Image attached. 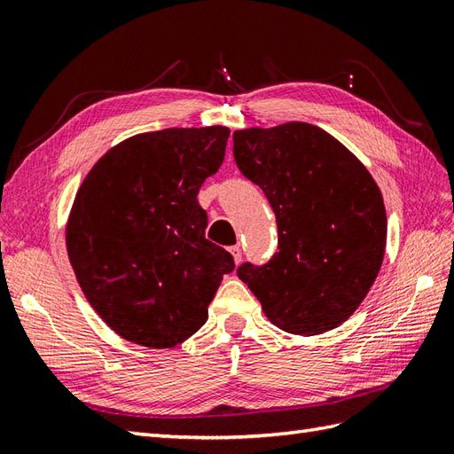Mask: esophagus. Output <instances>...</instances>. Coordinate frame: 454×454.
Instances as JSON below:
<instances>
[{
	"label": "esophagus",
	"mask_w": 454,
	"mask_h": 454,
	"mask_svg": "<svg viewBox=\"0 0 454 454\" xmlns=\"http://www.w3.org/2000/svg\"><path fill=\"white\" fill-rule=\"evenodd\" d=\"M228 251L231 253V257H234V262H236V264H239V262H241V249H239V246L230 247Z\"/></svg>",
	"instance_id": "esophagus-1"
}]
</instances>
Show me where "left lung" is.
I'll use <instances>...</instances> for the list:
<instances>
[{
  "label": "left lung",
  "instance_id": "1",
  "mask_svg": "<svg viewBox=\"0 0 454 454\" xmlns=\"http://www.w3.org/2000/svg\"><path fill=\"white\" fill-rule=\"evenodd\" d=\"M234 159L278 223V253L262 266L243 262L239 280L287 333L338 328L383 262L387 216L378 184L343 144L307 122L238 130Z\"/></svg>",
  "mask_w": 454,
  "mask_h": 454
}]
</instances>
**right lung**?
Masks as SVG:
<instances>
[{
	"label": "right lung",
	"instance_id": "right-lung-1",
	"mask_svg": "<svg viewBox=\"0 0 454 454\" xmlns=\"http://www.w3.org/2000/svg\"><path fill=\"white\" fill-rule=\"evenodd\" d=\"M228 136L226 126L132 136L80 185L67 223L68 261L90 305L126 341H185L234 270L231 254L205 238L197 201L223 165Z\"/></svg>",
	"mask_w": 454,
	"mask_h": 454
}]
</instances>
